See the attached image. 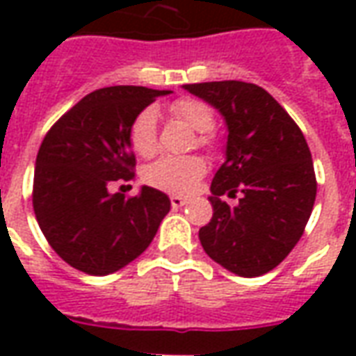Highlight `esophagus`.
Returning a JSON list of instances; mask_svg holds the SVG:
<instances>
[{"label":"esophagus","instance_id":"esophagus-1","mask_svg":"<svg viewBox=\"0 0 356 356\" xmlns=\"http://www.w3.org/2000/svg\"><path fill=\"white\" fill-rule=\"evenodd\" d=\"M170 200L173 208H183L186 202H188V198H185V196H177V194H175V196H171Z\"/></svg>","mask_w":356,"mask_h":356}]
</instances>
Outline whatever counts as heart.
I'll list each match as a JSON object with an SVG mask.
<instances>
[{
	"label": "heart",
	"instance_id": "b5f03b06",
	"mask_svg": "<svg viewBox=\"0 0 356 356\" xmlns=\"http://www.w3.org/2000/svg\"><path fill=\"white\" fill-rule=\"evenodd\" d=\"M171 114L188 125L196 133H208L216 125L213 110L198 99H181L171 104ZM208 143V139H202ZM129 145L139 156H152L158 148L156 133V112L147 108L135 118L129 129ZM206 173V162L202 158H173L165 156L150 163L145 170V181L148 185L173 194H186L194 191L202 175Z\"/></svg>",
	"mask_w": 356,
	"mask_h": 356
}]
</instances>
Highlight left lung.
Masks as SVG:
<instances>
[{
	"label": "left lung",
	"mask_w": 356,
	"mask_h": 356,
	"mask_svg": "<svg viewBox=\"0 0 356 356\" xmlns=\"http://www.w3.org/2000/svg\"><path fill=\"white\" fill-rule=\"evenodd\" d=\"M183 88L217 108L229 131L225 162L211 181L213 217L198 232L202 248L234 275H265L293 250L313 211L316 179L305 137L255 83L229 80ZM236 192V207L220 200Z\"/></svg>",
	"instance_id": "8db88e82"
}]
</instances>
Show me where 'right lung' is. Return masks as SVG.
I'll list each match as a JSON object with an SVG mask.
<instances>
[{
    "label": "right lung",
    "mask_w": 356,
    "mask_h": 356,
    "mask_svg": "<svg viewBox=\"0 0 356 356\" xmlns=\"http://www.w3.org/2000/svg\"><path fill=\"white\" fill-rule=\"evenodd\" d=\"M168 93L139 86L97 89L45 135L32 204L43 236L70 267L93 276L116 273L150 246L168 216V194L152 186L131 198L108 191L114 181L135 177L131 124Z\"/></svg>",
    "instance_id": "obj_1"
}]
</instances>
